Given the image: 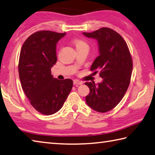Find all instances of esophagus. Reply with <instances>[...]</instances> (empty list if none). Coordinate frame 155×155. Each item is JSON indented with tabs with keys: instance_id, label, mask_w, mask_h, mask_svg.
Here are the masks:
<instances>
[{
	"instance_id": "obj_1",
	"label": "esophagus",
	"mask_w": 155,
	"mask_h": 155,
	"mask_svg": "<svg viewBox=\"0 0 155 155\" xmlns=\"http://www.w3.org/2000/svg\"><path fill=\"white\" fill-rule=\"evenodd\" d=\"M83 82L81 81H78V80H74V85H82Z\"/></svg>"
}]
</instances>
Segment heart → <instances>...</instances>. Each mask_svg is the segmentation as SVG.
<instances>
[{
    "mask_svg": "<svg viewBox=\"0 0 155 155\" xmlns=\"http://www.w3.org/2000/svg\"><path fill=\"white\" fill-rule=\"evenodd\" d=\"M74 44L76 46V48H79V47H82V46H87V44H86L85 41H83L82 40H77L74 41Z\"/></svg>",
    "mask_w": 155,
    "mask_h": 155,
    "instance_id": "b5f03b06",
    "label": "heart"
}]
</instances>
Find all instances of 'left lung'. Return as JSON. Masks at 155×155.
Listing matches in <instances>:
<instances>
[{
	"label": "left lung",
	"mask_w": 155,
	"mask_h": 155,
	"mask_svg": "<svg viewBox=\"0 0 155 155\" xmlns=\"http://www.w3.org/2000/svg\"><path fill=\"white\" fill-rule=\"evenodd\" d=\"M83 34L98 41L99 55L91 70H101L100 77L103 78L98 84L85 83L90 91L85 96L86 103L96 111L105 113L121 101L127 90L133 70L132 58L124 39L111 28L103 27Z\"/></svg>",
	"instance_id": "8db88e82"
}]
</instances>
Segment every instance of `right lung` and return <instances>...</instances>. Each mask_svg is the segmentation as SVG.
<instances>
[{
    "mask_svg": "<svg viewBox=\"0 0 155 155\" xmlns=\"http://www.w3.org/2000/svg\"><path fill=\"white\" fill-rule=\"evenodd\" d=\"M65 35V33L38 31L28 37L21 48L18 64L21 85L31 105L44 115L58 111L72 88V80H59L51 74L57 60V44Z\"/></svg>",
    "mask_w": 155,
    "mask_h": 155,
    "instance_id": "obj_1",
    "label": "right lung"
}]
</instances>
